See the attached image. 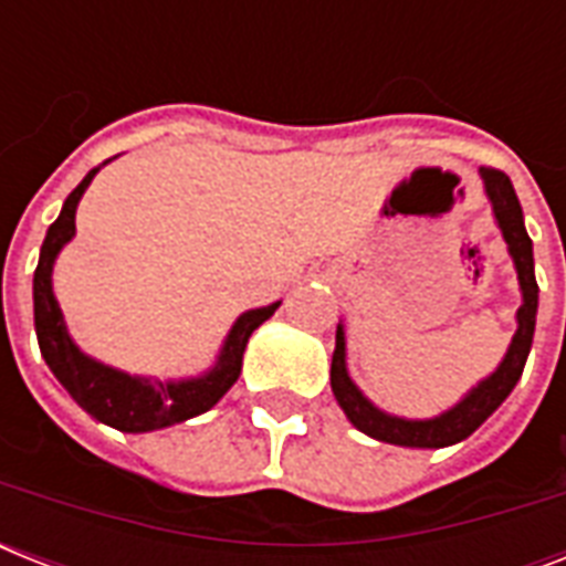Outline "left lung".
<instances>
[{
  "label": "left lung",
  "mask_w": 566,
  "mask_h": 566,
  "mask_svg": "<svg viewBox=\"0 0 566 566\" xmlns=\"http://www.w3.org/2000/svg\"><path fill=\"white\" fill-rule=\"evenodd\" d=\"M484 193L493 205V217L500 222L502 238L509 243V252L517 266L520 291H523V305L517 311V332L511 337V346L502 364L491 376L479 381L470 394L449 411L431 420H405L394 413L378 411L376 405L355 387V381L346 373V337L344 326H337L335 355H332V390H335L337 405L344 408L355 429L394 447H417V449H440L452 447L458 440L470 438L496 408H500L514 385L523 376L532 337H535L537 317V282H535V255H532V238H528L526 222H523V208L514 193V185L502 170L482 167Z\"/></svg>",
  "instance_id": "obj_1"
}]
</instances>
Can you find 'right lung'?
<instances>
[{"mask_svg":"<svg viewBox=\"0 0 566 566\" xmlns=\"http://www.w3.org/2000/svg\"><path fill=\"white\" fill-rule=\"evenodd\" d=\"M96 172L99 167H93L82 179V185L66 196L64 208L57 213V220L49 226L46 240L40 247V261L34 270V332H38L40 355L46 358L49 370L55 373L57 381L66 387V394L73 396L91 417L111 429L137 434V431L176 426L190 417H199L220 402L226 390L238 381L252 332L264 319L273 317L282 302L240 314L222 344L220 358L205 376L181 378V381H149V378L128 376V373L93 361L91 355H84L73 344V337L66 332L64 314L57 308L55 293H52V266H55L57 252L64 249L66 240H73L75 208Z\"/></svg>","mask_w":566,"mask_h":566,"instance_id":"add662e5","label":"right lung"}]
</instances>
